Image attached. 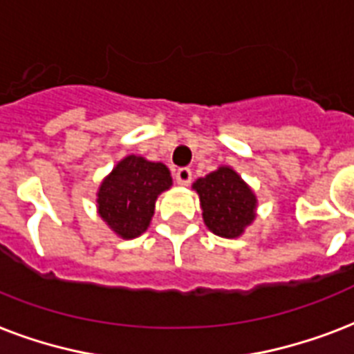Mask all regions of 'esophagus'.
I'll return each mask as SVG.
<instances>
[{"mask_svg":"<svg viewBox=\"0 0 354 354\" xmlns=\"http://www.w3.org/2000/svg\"><path fill=\"white\" fill-rule=\"evenodd\" d=\"M175 180L179 183V185L186 186L190 185L192 180V169L190 168H179L175 169Z\"/></svg>","mask_w":354,"mask_h":354,"instance_id":"obj_1","label":"esophagus"}]
</instances>
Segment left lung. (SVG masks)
Masks as SVG:
<instances>
[{"label": "left lung", "instance_id": "left-lung-1", "mask_svg": "<svg viewBox=\"0 0 354 354\" xmlns=\"http://www.w3.org/2000/svg\"><path fill=\"white\" fill-rule=\"evenodd\" d=\"M199 194L203 220L221 238H238L251 225L257 210V196L229 166H221L194 183Z\"/></svg>", "mask_w": 354, "mask_h": 354}]
</instances>
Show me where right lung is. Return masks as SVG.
I'll return each instance as SVG.
<instances>
[{"mask_svg":"<svg viewBox=\"0 0 354 354\" xmlns=\"http://www.w3.org/2000/svg\"><path fill=\"white\" fill-rule=\"evenodd\" d=\"M169 186L171 175L162 162L129 155L101 183L97 212L118 236L131 240L146 232L157 197Z\"/></svg>","mask_w":354,"mask_h":354,"instance_id":"1","label":"right lung"}]
</instances>
